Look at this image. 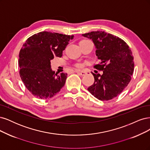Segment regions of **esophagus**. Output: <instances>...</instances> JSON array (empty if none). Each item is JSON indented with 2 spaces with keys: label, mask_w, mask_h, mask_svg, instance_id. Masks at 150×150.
<instances>
[{
  "label": "esophagus",
  "mask_w": 150,
  "mask_h": 150,
  "mask_svg": "<svg viewBox=\"0 0 150 150\" xmlns=\"http://www.w3.org/2000/svg\"><path fill=\"white\" fill-rule=\"evenodd\" d=\"M75 72H76L77 74H79V75H81V76H84V75H85V74H86L85 72V71H83L76 70V71H75Z\"/></svg>",
  "instance_id": "obj_1"
}]
</instances>
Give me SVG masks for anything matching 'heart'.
Listing matches in <instances>:
<instances>
[{
  "label": "heart",
  "mask_w": 150,
  "mask_h": 150,
  "mask_svg": "<svg viewBox=\"0 0 150 150\" xmlns=\"http://www.w3.org/2000/svg\"><path fill=\"white\" fill-rule=\"evenodd\" d=\"M76 67H81V65L80 64H77L76 65Z\"/></svg>",
  "instance_id": "heart-1"
}]
</instances>
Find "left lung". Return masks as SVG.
<instances>
[{
	"label": "left lung",
	"instance_id": "1",
	"mask_svg": "<svg viewBox=\"0 0 150 150\" xmlns=\"http://www.w3.org/2000/svg\"><path fill=\"white\" fill-rule=\"evenodd\" d=\"M93 41L100 63L94 68L103 71L95 74L93 84L88 90L97 99L110 100L127 87L134 71L132 52L127 43L119 37L105 32L96 31L82 34Z\"/></svg>",
	"mask_w": 150,
	"mask_h": 150
}]
</instances>
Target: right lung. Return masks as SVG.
<instances>
[{"label":"right lung","mask_w":150,"mask_h":150,"mask_svg":"<svg viewBox=\"0 0 150 150\" xmlns=\"http://www.w3.org/2000/svg\"><path fill=\"white\" fill-rule=\"evenodd\" d=\"M74 35L41 32L30 37L19 53L21 78L25 87L36 97L52 98L64 86L67 74L58 75L51 69L50 60L61 57Z\"/></svg>","instance_id":"add662e5"}]
</instances>
